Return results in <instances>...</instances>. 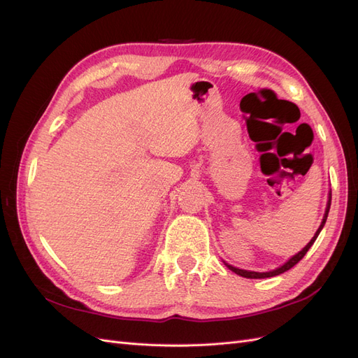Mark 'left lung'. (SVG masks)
<instances>
[{"instance_id": "1", "label": "left lung", "mask_w": 358, "mask_h": 358, "mask_svg": "<svg viewBox=\"0 0 358 358\" xmlns=\"http://www.w3.org/2000/svg\"><path fill=\"white\" fill-rule=\"evenodd\" d=\"M330 204H331V192H329V201H327V208H326V213H324V218H322V221H321V225L318 227V230H317V233H315V236L312 237L310 239V242L301 249L300 252H297L296 255H292L288 262L285 263V264H282L280 267H278V268H275V270H270V272H251V270H243V268H237V267H233V266H230V264H227L225 262V266L229 267L231 272H234L236 275H239V276H243V278H249V279H263V278H272V276H278V275H280V273H284V272H287V270H289L291 267H294L300 259L306 255V252L309 251V248L313 245V242L317 241V237H318V234L321 233V230H322V227H324V224H326V221H327V216H329V210H330Z\"/></svg>"}]
</instances>
